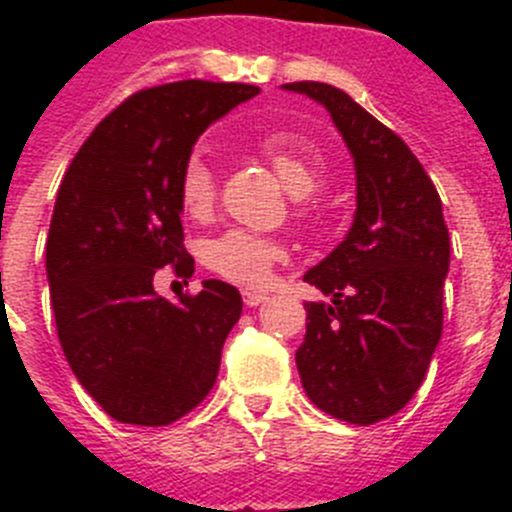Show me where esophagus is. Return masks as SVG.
Segmentation results:
<instances>
[{"label":"esophagus","instance_id":"obj_1","mask_svg":"<svg viewBox=\"0 0 512 512\" xmlns=\"http://www.w3.org/2000/svg\"><path fill=\"white\" fill-rule=\"evenodd\" d=\"M241 295H243V302H246L248 307H256L266 300V292H259V289H243Z\"/></svg>","mask_w":512,"mask_h":512}]
</instances>
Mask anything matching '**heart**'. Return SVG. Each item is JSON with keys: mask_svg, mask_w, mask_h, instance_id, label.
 Here are the masks:
<instances>
[{"mask_svg": "<svg viewBox=\"0 0 512 512\" xmlns=\"http://www.w3.org/2000/svg\"><path fill=\"white\" fill-rule=\"evenodd\" d=\"M261 156L277 171L279 182L295 194L307 197L320 182V153L310 140L297 133H269L259 140ZM217 202V176L205 158L192 156L179 174V205L192 220H207ZM287 248L277 238L228 230L207 243L205 261L215 274L230 282L261 287L269 279L274 264L284 261Z\"/></svg>", "mask_w": 512, "mask_h": 512, "instance_id": "1", "label": "heart"}]
</instances>
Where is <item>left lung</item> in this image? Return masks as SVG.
Returning a JSON list of instances; mask_svg holds the SVG:
<instances>
[{"mask_svg":"<svg viewBox=\"0 0 512 512\" xmlns=\"http://www.w3.org/2000/svg\"><path fill=\"white\" fill-rule=\"evenodd\" d=\"M320 102L354 156L356 215L305 274L330 302H307L297 369L323 413L356 425L390 418L423 384L443 330L449 228L431 176L405 140L341 89L284 84Z\"/></svg>","mask_w":512,"mask_h":512,"instance_id":"obj_1","label":"left lung"}]
</instances>
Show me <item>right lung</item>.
<instances>
[{"label":"right lung","mask_w":512,"mask_h":512,"mask_svg":"<svg viewBox=\"0 0 512 512\" xmlns=\"http://www.w3.org/2000/svg\"><path fill=\"white\" fill-rule=\"evenodd\" d=\"M251 84L140 89L99 122L63 174L45 243L58 341L81 387L120 423L169 425L212 390L243 300L220 279L169 302L153 277L194 274L179 174L207 125Z\"/></svg>","instance_id":"add662e5"}]
</instances>
